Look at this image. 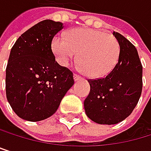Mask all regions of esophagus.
Returning a JSON list of instances; mask_svg holds the SVG:
<instances>
[{
	"label": "esophagus",
	"instance_id": "obj_1",
	"mask_svg": "<svg viewBox=\"0 0 151 151\" xmlns=\"http://www.w3.org/2000/svg\"><path fill=\"white\" fill-rule=\"evenodd\" d=\"M73 78H74V81H81V77L78 76L77 74H74Z\"/></svg>",
	"mask_w": 151,
	"mask_h": 151
}]
</instances>
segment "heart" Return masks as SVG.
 <instances>
[{"mask_svg":"<svg viewBox=\"0 0 151 151\" xmlns=\"http://www.w3.org/2000/svg\"><path fill=\"white\" fill-rule=\"evenodd\" d=\"M52 50L58 62L67 66L77 57L79 70L89 72L93 78H101L116 66L119 56V44L117 39L108 33L91 29L72 31L69 38L60 34L53 39Z\"/></svg>","mask_w":151,"mask_h":151,"instance_id":"obj_1","label":"heart"}]
</instances>
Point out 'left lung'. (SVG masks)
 <instances>
[{
  "label": "left lung",
  "instance_id": "left-lung-1",
  "mask_svg": "<svg viewBox=\"0 0 151 151\" xmlns=\"http://www.w3.org/2000/svg\"><path fill=\"white\" fill-rule=\"evenodd\" d=\"M113 35L119 44L114 69L105 78L89 80L91 91L84 101L86 115L102 125L117 124L130 115L142 91V65L138 50L119 32Z\"/></svg>",
  "mask_w": 151,
  "mask_h": 151
}]
</instances>
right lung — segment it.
<instances>
[{
    "label": "right lung",
    "mask_w": 151,
    "mask_h": 151,
    "mask_svg": "<svg viewBox=\"0 0 151 151\" xmlns=\"http://www.w3.org/2000/svg\"><path fill=\"white\" fill-rule=\"evenodd\" d=\"M63 23L44 20L22 33L11 50L6 96L13 111L28 121L50 118L74 84L72 72L55 60L53 37Z\"/></svg>",
    "instance_id": "1"
}]
</instances>
